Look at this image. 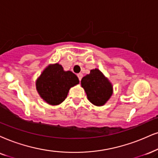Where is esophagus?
I'll list each match as a JSON object with an SVG mask.
<instances>
[{
	"mask_svg": "<svg viewBox=\"0 0 158 158\" xmlns=\"http://www.w3.org/2000/svg\"><path fill=\"white\" fill-rule=\"evenodd\" d=\"M77 77H78V78H79V81H81V79H82V77H83V74L81 73H79L77 74Z\"/></svg>",
	"mask_w": 158,
	"mask_h": 158,
	"instance_id": "1",
	"label": "esophagus"
}]
</instances>
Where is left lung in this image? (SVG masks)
I'll return each instance as SVG.
<instances>
[{
    "mask_svg": "<svg viewBox=\"0 0 158 158\" xmlns=\"http://www.w3.org/2000/svg\"><path fill=\"white\" fill-rule=\"evenodd\" d=\"M81 85L89 102L97 106L105 105L113 94L112 84L98 69L90 70L81 79Z\"/></svg>",
    "mask_w": 158,
    "mask_h": 158,
    "instance_id": "left-lung-1",
    "label": "left lung"
}]
</instances>
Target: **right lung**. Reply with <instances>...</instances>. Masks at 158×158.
<instances>
[{
    "mask_svg": "<svg viewBox=\"0 0 158 158\" xmlns=\"http://www.w3.org/2000/svg\"><path fill=\"white\" fill-rule=\"evenodd\" d=\"M79 83V79L74 73L64 71L63 66L57 63L45 68L35 81V87L43 101L51 106H57L65 101L69 89Z\"/></svg>",
    "mask_w": 158,
    "mask_h": 158,
    "instance_id": "add662e5",
    "label": "right lung"
}]
</instances>
